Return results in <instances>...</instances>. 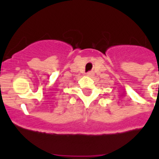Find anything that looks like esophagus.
Listing matches in <instances>:
<instances>
[{"instance_id":"esophagus-1","label":"esophagus","mask_w":159,"mask_h":159,"mask_svg":"<svg viewBox=\"0 0 159 159\" xmlns=\"http://www.w3.org/2000/svg\"><path fill=\"white\" fill-rule=\"evenodd\" d=\"M93 75H94L93 71H88V72L87 73V76L92 77V76H93Z\"/></svg>"}]
</instances>
